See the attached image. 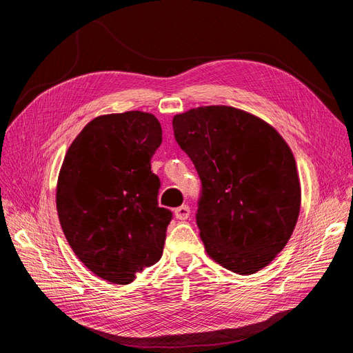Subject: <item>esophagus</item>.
Returning a JSON list of instances; mask_svg holds the SVG:
<instances>
[{
    "label": "esophagus",
    "instance_id": "1",
    "mask_svg": "<svg viewBox=\"0 0 353 353\" xmlns=\"http://www.w3.org/2000/svg\"><path fill=\"white\" fill-rule=\"evenodd\" d=\"M174 215L178 221H185L188 216H190V208L187 205H183L179 206L174 210Z\"/></svg>",
    "mask_w": 353,
    "mask_h": 353
}]
</instances>
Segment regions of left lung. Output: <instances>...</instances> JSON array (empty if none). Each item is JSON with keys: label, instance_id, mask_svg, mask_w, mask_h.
Here are the masks:
<instances>
[{"label": "left lung", "instance_id": "obj_1", "mask_svg": "<svg viewBox=\"0 0 353 353\" xmlns=\"http://www.w3.org/2000/svg\"><path fill=\"white\" fill-rule=\"evenodd\" d=\"M172 126L201 179L196 218L209 258L240 275L268 266L301 212L292 148L268 122L230 105L190 109Z\"/></svg>", "mask_w": 353, "mask_h": 353}]
</instances>
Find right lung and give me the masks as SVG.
<instances>
[{"mask_svg": "<svg viewBox=\"0 0 353 353\" xmlns=\"http://www.w3.org/2000/svg\"><path fill=\"white\" fill-rule=\"evenodd\" d=\"M162 126L145 112L94 117L72 141L56 190L57 215L78 259L100 279L130 284L163 253L172 213L157 205L150 160Z\"/></svg>", "mask_w": 353, "mask_h": 353, "instance_id": "add662e5", "label": "right lung"}]
</instances>
